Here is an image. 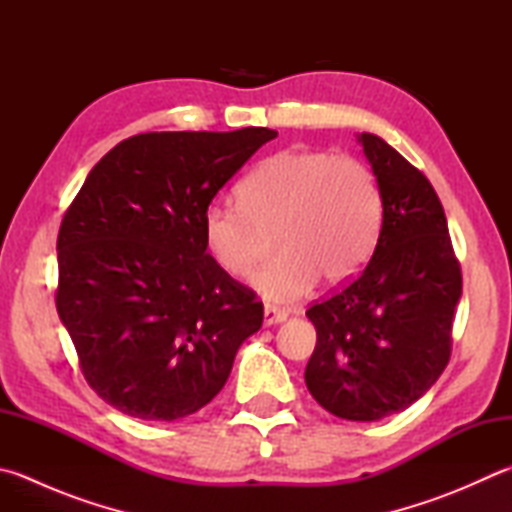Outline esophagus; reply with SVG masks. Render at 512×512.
Segmentation results:
<instances>
[{
  "label": "esophagus",
  "instance_id": "34e87169",
  "mask_svg": "<svg viewBox=\"0 0 512 512\" xmlns=\"http://www.w3.org/2000/svg\"><path fill=\"white\" fill-rule=\"evenodd\" d=\"M283 321H287V312L285 310H278V307H274V305H265V310H263V323H265V327L278 325V323H283Z\"/></svg>",
  "mask_w": 512,
  "mask_h": 512
}]
</instances>
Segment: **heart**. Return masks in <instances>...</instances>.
Masks as SVG:
<instances>
[{"label":"heart","mask_w":512,"mask_h":512,"mask_svg":"<svg viewBox=\"0 0 512 512\" xmlns=\"http://www.w3.org/2000/svg\"><path fill=\"white\" fill-rule=\"evenodd\" d=\"M238 207L202 211V243L231 276L258 263L263 236L274 234L278 256L252 278L272 303H292L321 281L339 287L374 252L383 198L374 173L350 156L281 151L240 180Z\"/></svg>","instance_id":"b5f03b06"}]
</instances>
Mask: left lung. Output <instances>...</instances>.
<instances>
[{
    "mask_svg": "<svg viewBox=\"0 0 512 512\" xmlns=\"http://www.w3.org/2000/svg\"><path fill=\"white\" fill-rule=\"evenodd\" d=\"M356 140L381 189V234L363 272L307 310L316 347L305 383L334 417L379 421L410 408L448 365L461 269L428 178L374 133Z\"/></svg>",
    "mask_w": 512,
    "mask_h": 512,
    "instance_id": "8db88e82",
    "label": "left lung"
}]
</instances>
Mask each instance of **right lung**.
<instances>
[{
	"label": "right lung",
	"mask_w": 512,
	"mask_h": 512,
	"mask_svg": "<svg viewBox=\"0 0 512 512\" xmlns=\"http://www.w3.org/2000/svg\"><path fill=\"white\" fill-rule=\"evenodd\" d=\"M276 131H162L91 169L57 236L55 305L84 379L133 419L176 421L223 390L263 303L202 243V211Z\"/></svg>",
	"instance_id": "add662e5"
}]
</instances>
